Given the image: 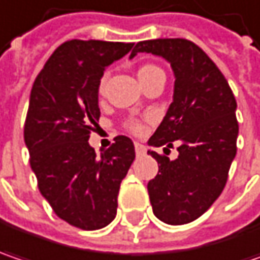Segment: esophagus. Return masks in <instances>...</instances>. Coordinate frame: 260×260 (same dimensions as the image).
Returning a JSON list of instances; mask_svg holds the SVG:
<instances>
[{
	"label": "esophagus",
	"instance_id": "1",
	"mask_svg": "<svg viewBox=\"0 0 260 260\" xmlns=\"http://www.w3.org/2000/svg\"><path fill=\"white\" fill-rule=\"evenodd\" d=\"M135 153H137V156H144L145 153V147L141 143H135Z\"/></svg>",
	"mask_w": 260,
	"mask_h": 260
}]
</instances>
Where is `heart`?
Wrapping results in <instances>:
<instances>
[{
	"label": "heart",
	"instance_id": "obj_1",
	"mask_svg": "<svg viewBox=\"0 0 260 260\" xmlns=\"http://www.w3.org/2000/svg\"><path fill=\"white\" fill-rule=\"evenodd\" d=\"M160 73H163V70H161L160 68H157V66H154V64H143V66H140V69H138V72H137L138 79H140L141 85H144L147 81L153 79L154 76H157V75H160ZM106 81H107V76H103V78H101V81H100V85H99L100 94H103V92H104ZM126 128H128L131 132H134V134H140V132L143 131V125H141L138 120H128V122H126Z\"/></svg>",
	"mask_w": 260,
	"mask_h": 260
}]
</instances>
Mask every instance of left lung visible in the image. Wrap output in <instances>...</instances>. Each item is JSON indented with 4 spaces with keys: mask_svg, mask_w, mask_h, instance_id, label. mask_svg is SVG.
<instances>
[{
    "mask_svg": "<svg viewBox=\"0 0 260 260\" xmlns=\"http://www.w3.org/2000/svg\"><path fill=\"white\" fill-rule=\"evenodd\" d=\"M137 53L160 55L175 75L174 101L148 144L171 148L178 141L179 154L171 160L148 151L159 163L147 185L153 213L169 225L188 223L213 205L226 184L237 153L236 97L218 66L188 39L141 41L131 58Z\"/></svg>",
    "mask_w": 260,
    "mask_h": 260,
    "instance_id": "obj_1",
    "label": "left lung"
}]
</instances>
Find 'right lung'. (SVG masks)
Here are the masks:
<instances>
[{"mask_svg": "<svg viewBox=\"0 0 260 260\" xmlns=\"http://www.w3.org/2000/svg\"><path fill=\"white\" fill-rule=\"evenodd\" d=\"M132 42H63L37 76L24 122V143L38 188L54 213L94 231L115 219L122 179L135 159L131 138L117 135L101 157L89 145L99 126V85L107 66Z\"/></svg>", "mask_w": 260, "mask_h": 260, "instance_id": "obj_1", "label": "right lung"}]
</instances>
